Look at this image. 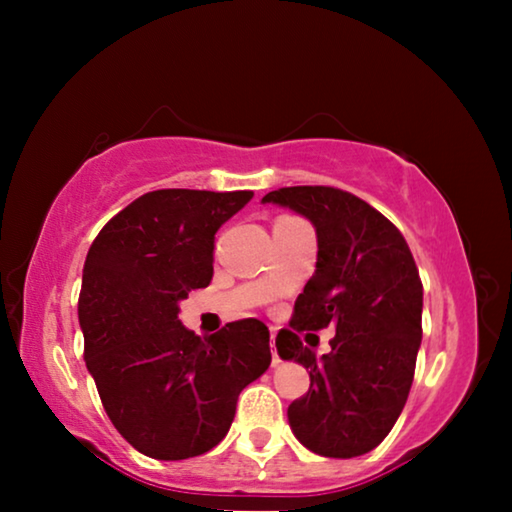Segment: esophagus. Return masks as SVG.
I'll return each mask as SVG.
<instances>
[{
    "label": "esophagus",
    "instance_id": "obj_1",
    "mask_svg": "<svg viewBox=\"0 0 512 512\" xmlns=\"http://www.w3.org/2000/svg\"><path fill=\"white\" fill-rule=\"evenodd\" d=\"M271 352H273V366H277V363H280V354H277V350H275V329H271Z\"/></svg>",
    "mask_w": 512,
    "mask_h": 512
}]
</instances>
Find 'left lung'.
Listing matches in <instances>:
<instances>
[{
  "label": "left lung",
  "instance_id": "8db88e82",
  "mask_svg": "<svg viewBox=\"0 0 512 512\" xmlns=\"http://www.w3.org/2000/svg\"><path fill=\"white\" fill-rule=\"evenodd\" d=\"M262 201L307 216L318 237L316 271L275 339L280 357L311 379L289 404V424L314 454L361 456L388 436L411 391L422 341L418 266L402 232L343 189L282 187ZM325 326L337 329L333 352L316 360L299 334Z\"/></svg>",
  "mask_w": 512,
  "mask_h": 512
}]
</instances>
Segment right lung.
<instances>
[{"label":"right lung","instance_id":"1","mask_svg":"<svg viewBox=\"0 0 512 512\" xmlns=\"http://www.w3.org/2000/svg\"><path fill=\"white\" fill-rule=\"evenodd\" d=\"M253 192L158 189L103 225L83 266L85 366L115 429L158 461L216 447L239 393L271 366L268 327L235 320L201 339L180 300L214 271V235Z\"/></svg>","mask_w":512,"mask_h":512}]
</instances>
